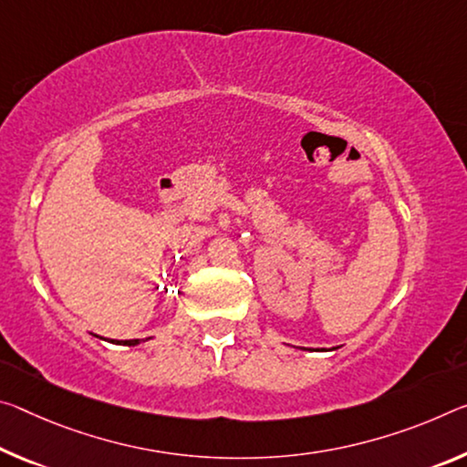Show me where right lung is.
Listing matches in <instances>:
<instances>
[{
  "label": "right lung",
  "instance_id": "1",
  "mask_svg": "<svg viewBox=\"0 0 467 467\" xmlns=\"http://www.w3.org/2000/svg\"><path fill=\"white\" fill-rule=\"evenodd\" d=\"M114 343H122V345H139V338H132V340H114Z\"/></svg>",
  "mask_w": 467,
  "mask_h": 467
}]
</instances>
